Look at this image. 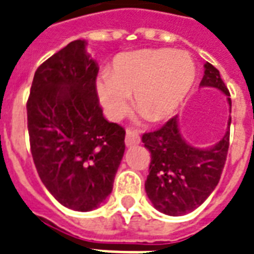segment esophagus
<instances>
[{
  "label": "esophagus",
  "mask_w": 254,
  "mask_h": 254,
  "mask_svg": "<svg viewBox=\"0 0 254 254\" xmlns=\"http://www.w3.org/2000/svg\"><path fill=\"white\" fill-rule=\"evenodd\" d=\"M140 143V136L136 131L133 129H127V133H126V145L127 147H132V145H136Z\"/></svg>",
  "instance_id": "obj_1"
}]
</instances>
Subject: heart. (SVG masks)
Listing matches in <instances>:
<instances>
[{
  "instance_id": "1",
  "label": "heart",
  "mask_w": 254,
  "mask_h": 254,
  "mask_svg": "<svg viewBox=\"0 0 254 254\" xmlns=\"http://www.w3.org/2000/svg\"><path fill=\"white\" fill-rule=\"evenodd\" d=\"M196 76L192 57L183 50H141L118 57L113 71L98 78L96 91L107 117L119 121L128 113L129 95L143 115L154 122L170 118Z\"/></svg>"
}]
</instances>
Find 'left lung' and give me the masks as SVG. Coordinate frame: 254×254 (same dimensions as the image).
Wrapping results in <instances>:
<instances>
[{
    "label": "left lung",
    "instance_id": "left-lung-1",
    "mask_svg": "<svg viewBox=\"0 0 254 254\" xmlns=\"http://www.w3.org/2000/svg\"><path fill=\"white\" fill-rule=\"evenodd\" d=\"M200 86L219 88L228 96L229 90L219 70L209 62L204 64ZM229 126L223 139L211 148H196L188 144L179 131L178 117L166 125L141 136L144 147L151 152L149 174L145 192L158 211L170 216H182L200 207L219 184L229 148Z\"/></svg>",
    "mask_w": 254,
    "mask_h": 254
}]
</instances>
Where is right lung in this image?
<instances>
[{"label":"right lung","mask_w":254,"mask_h":254,"mask_svg":"<svg viewBox=\"0 0 254 254\" xmlns=\"http://www.w3.org/2000/svg\"><path fill=\"white\" fill-rule=\"evenodd\" d=\"M98 70L86 42L72 41L37 68L26 103L39 178L64 207L80 212L111 193L126 149L125 128L103 117Z\"/></svg>","instance_id":"obj_1"}]
</instances>
